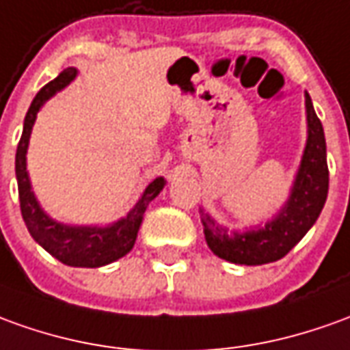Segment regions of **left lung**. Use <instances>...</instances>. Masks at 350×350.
<instances>
[{"instance_id": "8db88e82", "label": "left lung", "mask_w": 350, "mask_h": 350, "mask_svg": "<svg viewBox=\"0 0 350 350\" xmlns=\"http://www.w3.org/2000/svg\"><path fill=\"white\" fill-rule=\"evenodd\" d=\"M307 110V144L299 170L291 185L290 196L276 215L265 225L245 230H228L202 209V225L209 250L217 257L234 265H267L282 259L317 223L327 198L326 139L312 100L305 91Z\"/></svg>"}]
</instances>
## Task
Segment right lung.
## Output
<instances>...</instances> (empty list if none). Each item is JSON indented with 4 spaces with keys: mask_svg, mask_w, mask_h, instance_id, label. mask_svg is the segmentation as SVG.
Instances as JSON below:
<instances>
[{
    "mask_svg": "<svg viewBox=\"0 0 350 350\" xmlns=\"http://www.w3.org/2000/svg\"><path fill=\"white\" fill-rule=\"evenodd\" d=\"M78 70L66 68L60 72L57 78L49 81L45 88L40 89L32 105L26 112L23 127V137L16 146V158H14V171H16V183H18V198H21V211L26 223L28 232L42 245L43 250L51 253L55 259L68 265V267H85V269H97L110 262L122 259L124 255L133 250L135 240L139 234V228L143 223L144 211L152 200L156 198L165 187L163 177H156L150 185L143 190L141 198L137 200L129 213L118 219L110 225H66L55 221L49 217L40 202L36 198L30 183V175L26 170V154L30 144V135L36 124L38 112L42 106L55 97L59 91L68 88L76 79Z\"/></svg>",
    "mask_w": 350,
    "mask_h": 350,
    "instance_id": "right-lung-1",
    "label": "right lung"
}]
</instances>
